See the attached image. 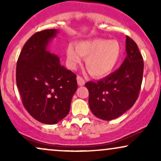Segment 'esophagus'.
Here are the masks:
<instances>
[{
    "label": "esophagus",
    "mask_w": 161,
    "mask_h": 161,
    "mask_svg": "<svg viewBox=\"0 0 161 161\" xmlns=\"http://www.w3.org/2000/svg\"><path fill=\"white\" fill-rule=\"evenodd\" d=\"M76 79H77V82H78V85H79V86H84V85H85V80L82 78V77L79 76V75H78V76H77Z\"/></svg>",
    "instance_id": "obj_1"
}]
</instances>
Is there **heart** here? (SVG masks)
<instances>
[{
  "label": "heart",
  "instance_id": "b5f03b06",
  "mask_svg": "<svg viewBox=\"0 0 161 161\" xmlns=\"http://www.w3.org/2000/svg\"><path fill=\"white\" fill-rule=\"evenodd\" d=\"M122 53L120 44L116 40L95 38L82 41L76 45L69 44L66 48V64L74 69L86 58V67L94 77H103L110 74L119 61Z\"/></svg>",
  "mask_w": 161,
  "mask_h": 161
}]
</instances>
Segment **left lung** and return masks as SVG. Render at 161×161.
<instances>
[{
  "mask_svg": "<svg viewBox=\"0 0 161 161\" xmlns=\"http://www.w3.org/2000/svg\"><path fill=\"white\" fill-rule=\"evenodd\" d=\"M126 57L120 67L97 82H88L92 114L104 120L123 115L133 106L141 89L144 62L136 42L126 36Z\"/></svg>",
  "mask_w": 161,
  "mask_h": 161,
  "instance_id": "obj_1",
  "label": "left lung"
}]
</instances>
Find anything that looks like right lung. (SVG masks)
<instances>
[{
	"label": "right lung",
	"mask_w": 161,
	"mask_h": 161,
	"mask_svg": "<svg viewBox=\"0 0 161 161\" xmlns=\"http://www.w3.org/2000/svg\"><path fill=\"white\" fill-rule=\"evenodd\" d=\"M57 33V29H46L33 35L16 64V85L24 107L34 119L48 125L67 116L77 89L76 75L47 49Z\"/></svg>",
	"instance_id": "obj_1"
}]
</instances>
